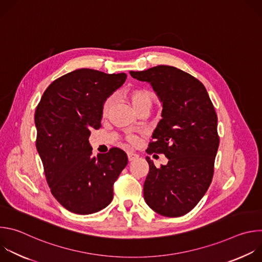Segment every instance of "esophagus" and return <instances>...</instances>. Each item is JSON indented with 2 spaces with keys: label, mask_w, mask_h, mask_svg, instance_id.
Segmentation results:
<instances>
[{
  "label": "esophagus",
  "mask_w": 262,
  "mask_h": 262,
  "mask_svg": "<svg viewBox=\"0 0 262 262\" xmlns=\"http://www.w3.org/2000/svg\"><path fill=\"white\" fill-rule=\"evenodd\" d=\"M127 158H128V161L132 162V161H135L136 159H138L139 156H138L137 154L133 152V151H128V152H127Z\"/></svg>",
  "instance_id": "esophagus-1"
}]
</instances>
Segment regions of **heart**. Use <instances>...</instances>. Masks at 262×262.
<instances>
[{"label":"heart","instance_id":"1","mask_svg":"<svg viewBox=\"0 0 262 262\" xmlns=\"http://www.w3.org/2000/svg\"><path fill=\"white\" fill-rule=\"evenodd\" d=\"M129 100L132 102V105L134 106V108L138 110L143 106L151 107L154 104V101H155V97H154V94L151 92H149L148 90L139 89V90H135L130 94ZM114 101H115L114 96H110L104 100V102L102 104V108H101V114L103 117H106L108 115L112 107H113V105H114ZM127 140L132 144L137 143V138L135 136H129L127 138Z\"/></svg>","mask_w":262,"mask_h":262}]
</instances>
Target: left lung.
I'll return each instance as SVG.
<instances>
[{"label":"left lung","instance_id":"8db88e82","mask_svg":"<svg viewBox=\"0 0 262 262\" xmlns=\"http://www.w3.org/2000/svg\"><path fill=\"white\" fill-rule=\"evenodd\" d=\"M130 76L151 85L163 103L162 119L147 154H164L167 165L149 172L144 199L156 212L170 217L191 211L208 190L219 148L217 117L203 84L176 67L159 65Z\"/></svg>","mask_w":262,"mask_h":262}]
</instances>
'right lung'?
<instances>
[{"instance_id":"right-lung-1","label":"right lung","mask_w":262,"mask_h":262,"mask_svg":"<svg viewBox=\"0 0 262 262\" xmlns=\"http://www.w3.org/2000/svg\"><path fill=\"white\" fill-rule=\"evenodd\" d=\"M126 74L82 68L55 80L35 111L36 148L51 192L67 210L90 214L113 200V185L127 165L119 148L92 157L89 136L100 127L104 100Z\"/></svg>"}]
</instances>
